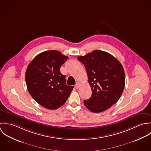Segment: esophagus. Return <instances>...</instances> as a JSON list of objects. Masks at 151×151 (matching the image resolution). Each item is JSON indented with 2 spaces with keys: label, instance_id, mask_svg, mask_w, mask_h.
I'll list each match as a JSON object with an SVG mask.
<instances>
[{
  "label": "esophagus",
  "instance_id": "1",
  "mask_svg": "<svg viewBox=\"0 0 151 151\" xmlns=\"http://www.w3.org/2000/svg\"><path fill=\"white\" fill-rule=\"evenodd\" d=\"M80 86H81V84H80V83H79V82H76V85H75V88H76L77 89H79V88H80Z\"/></svg>",
  "mask_w": 151,
  "mask_h": 151
}]
</instances>
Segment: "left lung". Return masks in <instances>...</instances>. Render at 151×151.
Here are the masks:
<instances>
[{
  "label": "left lung",
  "mask_w": 151,
  "mask_h": 151,
  "mask_svg": "<svg viewBox=\"0 0 151 151\" xmlns=\"http://www.w3.org/2000/svg\"><path fill=\"white\" fill-rule=\"evenodd\" d=\"M78 60L85 66L92 94L85 100L91 112L100 113L110 109L120 99L125 88V73L120 62L110 54L94 50Z\"/></svg>",
  "instance_id": "obj_1"
}]
</instances>
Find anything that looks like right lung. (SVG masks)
Listing matches in <instances>:
<instances>
[{
	"label": "right lung",
	"instance_id": "right-lung-1",
	"mask_svg": "<svg viewBox=\"0 0 151 151\" xmlns=\"http://www.w3.org/2000/svg\"><path fill=\"white\" fill-rule=\"evenodd\" d=\"M68 57L60 51L50 50L37 55L29 63L25 74L27 89L42 107L55 110L67 100L73 86L66 85L60 66Z\"/></svg>",
	"mask_w": 151,
	"mask_h": 151
}]
</instances>
